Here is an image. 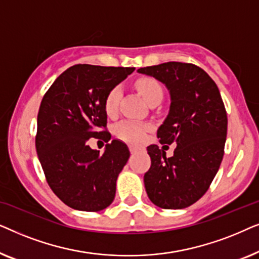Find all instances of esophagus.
I'll list each match as a JSON object with an SVG mask.
<instances>
[{
    "label": "esophagus",
    "instance_id": "esophagus-1",
    "mask_svg": "<svg viewBox=\"0 0 259 259\" xmlns=\"http://www.w3.org/2000/svg\"><path fill=\"white\" fill-rule=\"evenodd\" d=\"M130 151H131V153H136V152L138 151V147H136V146H130Z\"/></svg>",
    "mask_w": 259,
    "mask_h": 259
}]
</instances>
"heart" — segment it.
Returning a JSON list of instances; mask_svg holds the SVG:
<instances>
[{
    "label": "heart",
    "instance_id": "heart-1",
    "mask_svg": "<svg viewBox=\"0 0 259 259\" xmlns=\"http://www.w3.org/2000/svg\"><path fill=\"white\" fill-rule=\"evenodd\" d=\"M137 90L143 95V98L146 100L147 104H150L152 100L158 98H162V90L158 81H155L152 77H141L136 82ZM122 91L119 86L112 88L105 99V111L108 115H114L118 111L120 100H121ZM150 130L148 125L136 121H121L115 127V134L120 139L128 141V143L139 144L144 140L146 132Z\"/></svg>",
    "mask_w": 259,
    "mask_h": 259
}]
</instances>
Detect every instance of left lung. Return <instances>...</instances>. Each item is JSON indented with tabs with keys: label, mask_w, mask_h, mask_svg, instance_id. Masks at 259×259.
I'll return each mask as SVG.
<instances>
[{
	"label": "left lung",
	"mask_w": 259,
	"mask_h": 259,
	"mask_svg": "<svg viewBox=\"0 0 259 259\" xmlns=\"http://www.w3.org/2000/svg\"><path fill=\"white\" fill-rule=\"evenodd\" d=\"M138 73L153 76L168 90L169 111L157 136L160 144L177 145L171 158L157 145L147 147V196L161 208L187 207L204 196L223 160L228 133L224 102L214 81L192 63L165 62Z\"/></svg>",
	"instance_id": "8db88e82"
}]
</instances>
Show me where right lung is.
I'll list each match as a JSON object with an SVG mask.
<instances>
[{
  "label": "right lung",
  "instance_id": "right-lung-1",
  "mask_svg": "<svg viewBox=\"0 0 259 259\" xmlns=\"http://www.w3.org/2000/svg\"><path fill=\"white\" fill-rule=\"evenodd\" d=\"M133 67L75 65L56 79L42 99L35 146L46 179L74 210L98 212L112 204L116 179L130 158L126 144L112 140L105 152L91 138L107 136L105 99Z\"/></svg>",
  "mask_w": 259,
  "mask_h": 259
}]
</instances>
